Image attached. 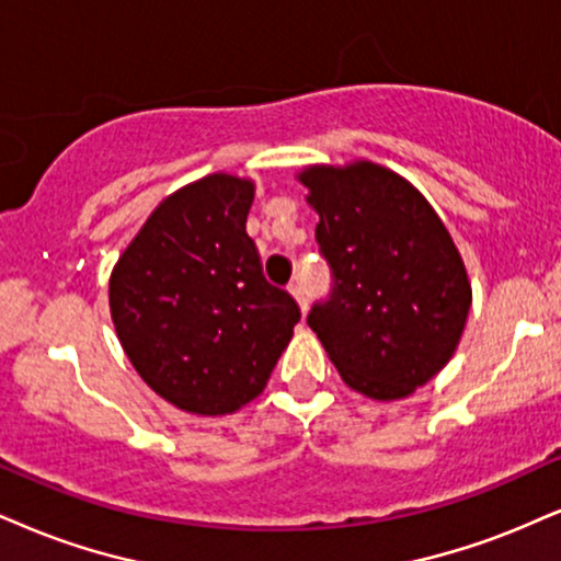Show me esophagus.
Wrapping results in <instances>:
<instances>
[{
    "mask_svg": "<svg viewBox=\"0 0 561 561\" xmlns=\"http://www.w3.org/2000/svg\"><path fill=\"white\" fill-rule=\"evenodd\" d=\"M288 294H291V296H294V299H296V304H299L301 314H304V312H307V291H304V286H301V283H299V280H294V283H291V286H288Z\"/></svg>",
    "mask_w": 561,
    "mask_h": 561,
    "instance_id": "obj_1",
    "label": "esophagus"
}]
</instances>
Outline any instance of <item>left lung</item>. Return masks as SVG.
Returning a JSON list of instances; mask_svg holds the SVG:
<instances>
[{"instance_id": "left-lung-1", "label": "left lung", "mask_w": 561, "mask_h": 561, "mask_svg": "<svg viewBox=\"0 0 561 561\" xmlns=\"http://www.w3.org/2000/svg\"><path fill=\"white\" fill-rule=\"evenodd\" d=\"M333 299L307 317L337 375L371 400H403L445 369L473 291L428 199L371 161L304 165Z\"/></svg>"}]
</instances>
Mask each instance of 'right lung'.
<instances>
[{
	"label": "right lung",
	"instance_id": "add662e5",
	"mask_svg": "<svg viewBox=\"0 0 561 561\" xmlns=\"http://www.w3.org/2000/svg\"><path fill=\"white\" fill-rule=\"evenodd\" d=\"M254 182L207 174L171 192L119 254L108 309L142 382L179 411L224 416L265 390L299 307L247 237Z\"/></svg>",
	"mask_w": 561,
	"mask_h": 561
}]
</instances>
